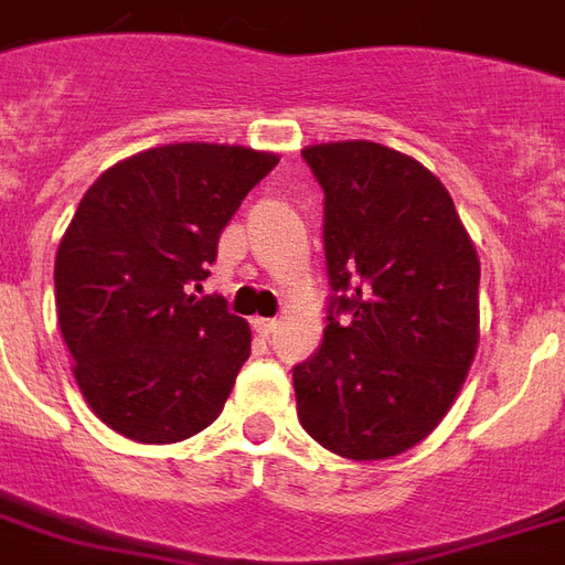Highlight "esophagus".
<instances>
[{
	"mask_svg": "<svg viewBox=\"0 0 565 565\" xmlns=\"http://www.w3.org/2000/svg\"><path fill=\"white\" fill-rule=\"evenodd\" d=\"M250 323H254V332H257V335H263V338H269L271 332H275V320H263V317H254V320H250Z\"/></svg>",
	"mask_w": 565,
	"mask_h": 565,
	"instance_id": "1",
	"label": "esophagus"
}]
</instances>
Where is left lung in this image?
I'll return each mask as SVG.
<instances>
[{"label":"left lung","instance_id":"left-lung-1","mask_svg":"<svg viewBox=\"0 0 565 565\" xmlns=\"http://www.w3.org/2000/svg\"><path fill=\"white\" fill-rule=\"evenodd\" d=\"M323 188V344L294 367L296 413L353 461L440 425L479 344V257L431 170L367 140L308 146Z\"/></svg>","mask_w":565,"mask_h":565}]
</instances>
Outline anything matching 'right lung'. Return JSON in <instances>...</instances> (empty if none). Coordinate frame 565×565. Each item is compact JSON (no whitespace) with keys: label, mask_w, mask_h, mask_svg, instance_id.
I'll return each instance as SVG.
<instances>
[{"label":"right lung","mask_w":565,"mask_h":565,"mask_svg":"<svg viewBox=\"0 0 565 565\" xmlns=\"http://www.w3.org/2000/svg\"><path fill=\"white\" fill-rule=\"evenodd\" d=\"M278 154L170 143L131 154L83 194L56 250V315L95 416L128 440L179 443L224 411L250 329L191 296L218 236Z\"/></svg>","instance_id":"obj_1"}]
</instances>
